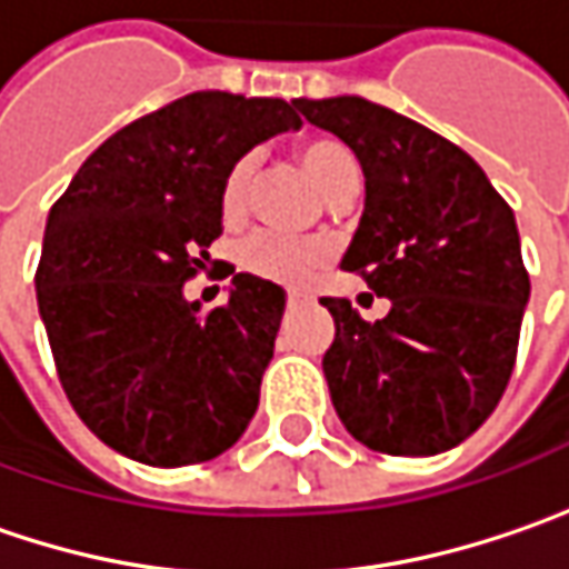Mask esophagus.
<instances>
[{"instance_id":"obj_1","label":"esophagus","mask_w":569,"mask_h":569,"mask_svg":"<svg viewBox=\"0 0 569 569\" xmlns=\"http://www.w3.org/2000/svg\"><path fill=\"white\" fill-rule=\"evenodd\" d=\"M299 302H302V299H299V296H296V292H289V296H286V306H289V309H296V306H299Z\"/></svg>"}]
</instances>
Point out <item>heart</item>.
I'll return each mask as SVG.
<instances>
[{"label":"heart","mask_w":569,"mask_h":569,"mask_svg":"<svg viewBox=\"0 0 569 569\" xmlns=\"http://www.w3.org/2000/svg\"><path fill=\"white\" fill-rule=\"evenodd\" d=\"M299 167L306 170V177L325 192V199H338L345 189L357 186V163L351 151L341 141L331 138H316L306 141L296 151ZM253 157H241L228 167L221 189H218V212L224 224H238L248 212V199H251L253 183ZM331 248L316 238H280L270 231H257L241 248H238V263L244 267V273H251L257 280L267 283H306L309 277H316L318 270L328 263Z\"/></svg>","instance_id":"1"}]
</instances>
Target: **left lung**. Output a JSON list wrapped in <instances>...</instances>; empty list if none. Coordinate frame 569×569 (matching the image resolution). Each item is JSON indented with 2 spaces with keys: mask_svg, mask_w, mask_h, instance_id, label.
<instances>
[{
  "mask_svg": "<svg viewBox=\"0 0 569 569\" xmlns=\"http://www.w3.org/2000/svg\"><path fill=\"white\" fill-rule=\"evenodd\" d=\"M363 170V216L341 267L389 299L363 321L321 299L335 341L321 357L335 412L360 445L428 457L467 441L499 406L528 306L512 209L448 138L360 96L292 99Z\"/></svg>",
  "mask_w": 569,
  "mask_h": 569,
  "instance_id": "obj_1",
  "label": "left lung"
}]
</instances>
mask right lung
<instances>
[{
  "instance_id": "1",
  "label": "right lung",
  "mask_w": 569,
  "mask_h": 569,
  "mask_svg": "<svg viewBox=\"0 0 569 569\" xmlns=\"http://www.w3.org/2000/svg\"><path fill=\"white\" fill-rule=\"evenodd\" d=\"M299 124L283 99L189 92L99 144L53 202L38 312L70 406L112 451L186 467L251 425L286 292L234 273L202 312L183 283L221 234L228 167Z\"/></svg>"
}]
</instances>
